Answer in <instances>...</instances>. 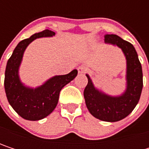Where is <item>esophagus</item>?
<instances>
[{"label": "esophagus", "mask_w": 149, "mask_h": 149, "mask_svg": "<svg viewBox=\"0 0 149 149\" xmlns=\"http://www.w3.org/2000/svg\"><path fill=\"white\" fill-rule=\"evenodd\" d=\"M87 71H88V69H87V67L84 66V65H81V66H79V67L77 68V72H78L79 74H84Z\"/></svg>", "instance_id": "1"}]
</instances>
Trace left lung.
Returning <instances> with one entry per match:
<instances>
[{
    "label": "left lung",
    "mask_w": 149,
    "mask_h": 149,
    "mask_svg": "<svg viewBox=\"0 0 149 149\" xmlns=\"http://www.w3.org/2000/svg\"><path fill=\"white\" fill-rule=\"evenodd\" d=\"M106 44L116 45L122 49L127 62L126 90L116 97L107 95L97 89L90 76L86 74L88 84L84 91L85 104L90 113L104 122H117L128 116L140 100L142 91V69L137 52L131 43L116 34L105 35Z\"/></svg>",
    "instance_id": "1"
}]
</instances>
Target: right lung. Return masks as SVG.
<instances>
[{
    "mask_svg": "<svg viewBox=\"0 0 149 149\" xmlns=\"http://www.w3.org/2000/svg\"><path fill=\"white\" fill-rule=\"evenodd\" d=\"M54 35V32L45 29L21 40L7 63L4 79L6 96L12 108L26 120L38 121L49 116L58 104L62 88L77 75V71L75 69L66 75L54 76L37 88L27 87L20 81L19 68L27 45L36 39Z\"/></svg>",
    "mask_w": 149,
    "mask_h": 149,
    "instance_id": "obj_1",
    "label": "right lung"
}]
</instances>
